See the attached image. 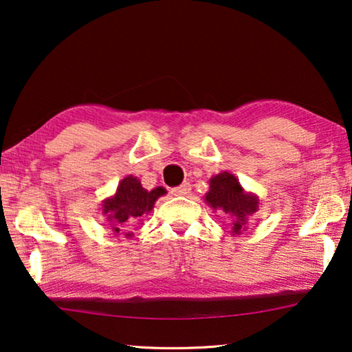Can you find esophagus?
I'll use <instances>...</instances> for the list:
<instances>
[{
  "label": "esophagus",
  "instance_id": "34e87169",
  "mask_svg": "<svg viewBox=\"0 0 352 352\" xmlns=\"http://www.w3.org/2000/svg\"><path fill=\"white\" fill-rule=\"evenodd\" d=\"M188 192H190V184L188 182H182L181 186L171 188L173 195H187Z\"/></svg>",
  "mask_w": 352,
  "mask_h": 352
}]
</instances>
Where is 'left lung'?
<instances>
[{
  "instance_id": "8db88e82",
  "label": "left lung",
  "mask_w": 352,
  "mask_h": 352,
  "mask_svg": "<svg viewBox=\"0 0 352 352\" xmlns=\"http://www.w3.org/2000/svg\"><path fill=\"white\" fill-rule=\"evenodd\" d=\"M206 201L212 210H221L236 217L233 228L236 233L246 222V216L257 210V198L246 195L236 177L230 173H221L212 177L210 192L206 193Z\"/></svg>"
}]
</instances>
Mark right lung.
I'll return each instance as SVG.
<instances>
[{
	"label": "right lung",
	"instance_id": "obj_1",
	"mask_svg": "<svg viewBox=\"0 0 352 352\" xmlns=\"http://www.w3.org/2000/svg\"><path fill=\"white\" fill-rule=\"evenodd\" d=\"M164 193V187L152 188L151 192L142 188L138 177L129 176L122 179L114 198L104 203L103 210L104 214H108L113 232L120 233L125 230V227L138 221L142 214L149 212L154 208L157 198Z\"/></svg>",
	"mask_w": 352,
	"mask_h": 352
}]
</instances>
